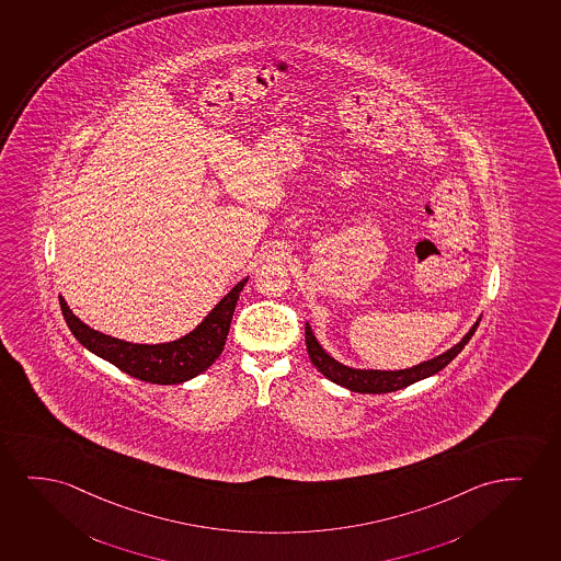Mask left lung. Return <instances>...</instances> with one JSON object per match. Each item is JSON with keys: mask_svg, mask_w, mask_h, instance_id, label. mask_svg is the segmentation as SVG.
<instances>
[{"mask_svg": "<svg viewBox=\"0 0 561 561\" xmlns=\"http://www.w3.org/2000/svg\"><path fill=\"white\" fill-rule=\"evenodd\" d=\"M481 318L476 320L470 331L466 333L460 342H457L455 346L439 354V356L432 357L428 362H422V364L413 365L409 369H398V371H380V369H356V367H348V365L336 362L335 357L329 356L328 352L323 350L316 335H313L310 323L306 321L305 335H306V350H308V356L312 359V364L316 365V369L328 377L329 380H333L335 385L342 386V388H348L350 392L359 393H388L401 390L409 385H415L419 380L428 379L432 375L442 371L445 365L451 364L455 357L459 356L460 350L465 348L468 341L472 339L476 329L480 325Z\"/></svg>", "mask_w": 561, "mask_h": 561, "instance_id": "8db88e82", "label": "left lung"}]
</instances>
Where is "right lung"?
Here are the masks:
<instances>
[{
  "label": "right lung",
  "mask_w": 561,
  "mask_h": 561,
  "mask_svg": "<svg viewBox=\"0 0 561 561\" xmlns=\"http://www.w3.org/2000/svg\"><path fill=\"white\" fill-rule=\"evenodd\" d=\"M248 279L243 277L233 285L196 329L181 339L160 344L122 341L89 328L70 310L62 295H59L60 310L72 335L95 356L116 365L135 379L152 385H181L207 371L222 354L236 302Z\"/></svg>",
  "instance_id": "1"
}]
</instances>
